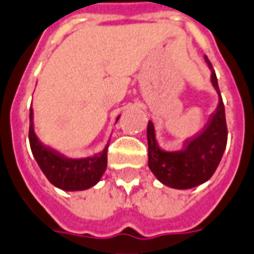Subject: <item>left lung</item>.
<instances>
[{
  "instance_id": "left-lung-1",
  "label": "left lung",
  "mask_w": 254,
  "mask_h": 254,
  "mask_svg": "<svg viewBox=\"0 0 254 254\" xmlns=\"http://www.w3.org/2000/svg\"><path fill=\"white\" fill-rule=\"evenodd\" d=\"M205 63L212 72L210 80L219 94V105L202 131L185 141L183 149L181 150L165 152L156 141L153 123H147L149 168L154 176L168 188L186 190L205 183L215 174L227 145L226 113L216 73L206 56Z\"/></svg>"
}]
</instances>
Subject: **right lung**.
I'll return each mask as SVG.
<instances>
[{"label":"right lung","mask_w":254,"mask_h":254,"mask_svg":"<svg viewBox=\"0 0 254 254\" xmlns=\"http://www.w3.org/2000/svg\"><path fill=\"white\" fill-rule=\"evenodd\" d=\"M34 112L30 109V146L34 159L37 160L48 181L56 188L65 191H79L97 185L107 170L108 146L101 153L86 159H68L64 154L46 146L34 131ZM119 118L116 119V122Z\"/></svg>","instance_id":"add662e5"}]
</instances>
